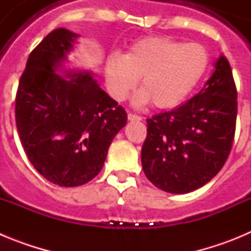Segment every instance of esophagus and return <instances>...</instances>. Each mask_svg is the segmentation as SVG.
I'll use <instances>...</instances> for the list:
<instances>
[{
	"instance_id": "34e87169",
	"label": "esophagus",
	"mask_w": 251,
	"mask_h": 251,
	"mask_svg": "<svg viewBox=\"0 0 251 251\" xmlns=\"http://www.w3.org/2000/svg\"><path fill=\"white\" fill-rule=\"evenodd\" d=\"M128 119L129 121H142V117L141 115L133 114V113H128Z\"/></svg>"
}]
</instances>
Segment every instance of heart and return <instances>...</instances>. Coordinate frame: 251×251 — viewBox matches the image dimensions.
I'll return each mask as SVG.
<instances>
[{
    "mask_svg": "<svg viewBox=\"0 0 251 251\" xmlns=\"http://www.w3.org/2000/svg\"><path fill=\"white\" fill-rule=\"evenodd\" d=\"M210 65L205 46L167 36L137 40L126 54H112L105 61V80L113 98L124 100L141 77L137 104L152 100L161 109L174 108L191 95Z\"/></svg>",
    "mask_w": 251,
    "mask_h": 251,
    "instance_id": "obj_1",
    "label": "heart"
}]
</instances>
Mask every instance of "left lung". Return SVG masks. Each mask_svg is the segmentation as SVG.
<instances>
[{
  "instance_id": "1",
  "label": "left lung",
  "mask_w": 251,
  "mask_h": 251,
  "mask_svg": "<svg viewBox=\"0 0 251 251\" xmlns=\"http://www.w3.org/2000/svg\"><path fill=\"white\" fill-rule=\"evenodd\" d=\"M238 92L224 55L205 86L190 100L147 119L142 167L156 187L187 194L202 187L225 165L232 147Z\"/></svg>"
}]
</instances>
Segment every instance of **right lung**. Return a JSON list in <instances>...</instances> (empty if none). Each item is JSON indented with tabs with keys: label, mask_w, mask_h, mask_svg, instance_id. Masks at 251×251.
Masks as SVG:
<instances>
[{
	"label": "right lung",
	"mask_w": 251,
	"mask_h": 251,
	"mask_svg": "<svg viewBox=\"0 0 251 251\" xmlns=\"http://www.w3.org/2000/svg\"><path fill=\"white\" fill-rule=\"evenodd\" d=\"M79 36L51 31L31 51L16 94V127L31 165L63 187L89 182L103 168L108 148L127 113L89 72L55 70Z\"/></svg>",
	"instance_id": "add662e5"
}]
</instances>
